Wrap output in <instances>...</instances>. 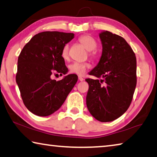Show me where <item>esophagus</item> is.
<instances>
[{
	"instance_id": "1",
	"label": "esophagus",
	"mask_w": 157,
	"mask_h": 157,
	"mask_svg": "<svg viewBox=\"0 0 157 157\" xmlns=\"http://www.w3.org/2000/svg\"><path fill=\"white\" fill-rule=\"evenodd\" d=\"M78 79H79V81H83L84 80V78H82V77H81V76H79L78 77Z\"/></svg>"
}]
</instances>
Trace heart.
<instances>
[{
    "label": "heart",
    "instance_id": "1",
    "mask_svg": "<svg viewBox=\"0 0 157 157\" xmlns=\"http://www.w3.org/2000/svg\"><path fill=\"white\" fill-rule=\"evenodd\" d=\"M78 41L82 46L88 50L90 57H95V49L97 48V42L94 37L89 34H84L79 37ZM61 56L64 60L69 59V45L66 44L63 45L61 50ZM89 67L88 62H74L69 66V71L71 73L77 74L78 75H83L86 72V69Z\"/></svg>",
    "mask_w": 157,
    "mask_h": 157
}]
</instances>
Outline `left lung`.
<instances>
[{
    "label": "left lung",
    "instance_id": "8db88e82",
    "mask_svg": "<svg viewBox=\"0 0 157 157\" xmlns=\"http://www.w3.org/2000/svg\"><path fill=\"white\" fill-rule=\"evenodd\" d=\"M102 53L98 65L89 73L98 78L89 84L86 106L100 122H111L128 109L136 86V58L125 39L109 31L100 34Z\"/></svg>",
    "mask_w": 157,
    "mask_h": 157
}]
</instances>
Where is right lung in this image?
<instances>
[{"mask_svg":"<svg viewBox=\"0 0 157 157\" xmlns=\"http://www.w3.org/2000/svg\"><path fill=\"white\" fill-rule=\"evenodd\" d=\"M73 38V33L42 32L21 50L16 82L25 106L36 116H48L59 109L78 81L75 74L59 81L51 79L53 73L68 72L61 50Z\"/></svg>","mask_w":157,"mask_h":157,"instance_id":"add662e5","label":"right lung"}]
</instances>
